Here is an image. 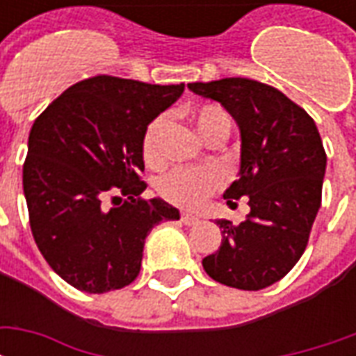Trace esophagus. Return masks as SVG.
I'll return each instance as SVG.
<instances>
[{"label": "esophagus", "instance_id": "obj_1", "mask_svg": "<svg viewBox=\"0 0 356 356\" xmlns=\"http://www.w3.org/2000/svg\"><path fill=\"white\" fill-rule=\"evenodd\" d=\"M181 223L186 225V227H193V225L200 223V219H198V217L191 216V213H181Z\"/></svg>", "mask_w": 356, "mask_h": 356}]
</instances>
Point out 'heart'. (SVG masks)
I'll list each match as a JSON object with an SVG mask.
<instances>
[{"instance_id":"heart-1","label":"heart","mask_w":356,"mask_h":356,"mask_svg":"<svg viewBox=\"0 0 356 356\" xmlns=\"http://www.w3.org/2000/svg\"><path fill=\"white\" fill-rule=\"evenodd\" d=\"M194 124L206 140L219 133L231 131V116L217 104H206L194 110ZM168 127V114L156 116L143 135V158L148 165L162 163V137ZM221 173L213 168H177L163 175L156 191L163 200L181 208H200L221 186Z\"/></svg>"}]
</instances>
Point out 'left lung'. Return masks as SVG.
Masks as SVG:
<instances>
[{
  "label": "left lung",
  "instance_id": "8db88e82",
  "mask_svg": "<svg viewBox=\"0 0 356 356\" xmlns=\"http://www.w3.org/2000/svg\"><path fill=\"white\" fill-rule=\"evenodd\" d=\"M221 102L238 124V179L225 191L232 204L248 196L246 221L219 219L221 246L204 257L213 280L263 290L290 273L303 255L322 200L326 152L313 118L282 91L248 78L188 83Z\"/></svg>",
  "mask_w": 356,
  "mask_h": 356
}]
</instances>
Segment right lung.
I'll list each match as a JSON object with an SVG mask.
<instances>
[{"mask_svg": "<svg viewBox=\"0 0 356 356\" xmlns=\"http://www.w3.org/2000/svg\"><path fill=\"white\" fill-rule=\"evenodd\" d=\"M185 91L114 76L81 80L57 97L28 137L22 168L30 229L63 280L88 293L131 284L148 232L179 219L147 183L143 135Z\"/></svg>", "mask_w": 356, "mask_h": 356, "instance_id": "add662e5", "label": "right lung"}]
</instances>
